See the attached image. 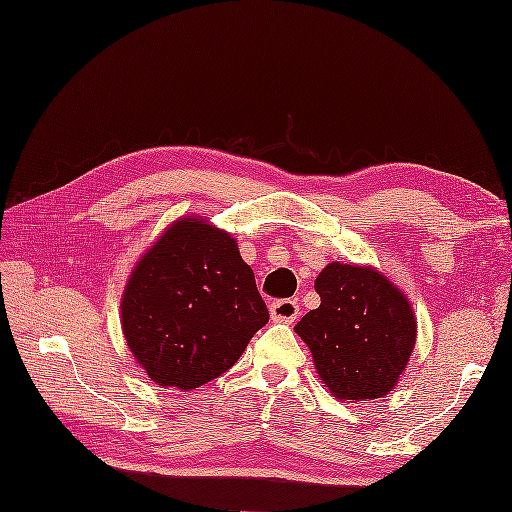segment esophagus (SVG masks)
Segmentation results:
<instances>
[{"mask_svg":"<svg viewBox=\"0 0 512 512\" xmlns=\"http://www.w3.org/2000/svg\"><path fill=\"white\" fill-rule=\"evenodd\" d=\"M299 314V303L292 299H281L270 305V316L275 323H294Z\"/></svg>","mask_w":512,"mask_h":512,"instance_id":"esophagus-1","label":"esophagus"}]
</instances>
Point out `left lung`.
I'll use <instances>...</instances> for the list:
<instances>
[{
	"mask_svg": "<svg viewBox=\"0 0 512 512\" xmlns=\"http://www.w3.org/2000/svg\"><path fill=\"white\" fill-rule=\"evenodd\" d=\"M314 288L320 305L294 331L310 347L323 384L336 399L388 395L417 340L406 296L377 270L338 261L320 272Z\"/></svg>",
	"mask_w": 512,
	"mask_h": 512,
	"instance_id": "obj_1",
	"label": "left lung"
}]
</instances>
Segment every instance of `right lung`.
<instances>
[{
	"label": "right lung",
	"mask_w": 512,
	"mask_h": 512,
	"mask_svg": "<svg viewBox=\"0 0 512 512\" xmlns=\"http://www.w3.org/2000/svg\"><path fill=\"white\" fill-rule=\"evenodd\" d=\"M255 275L229 233L183 218L130 275L122 327L152 382L192 390L227 373L268 323Z\"/></svg>",
	"instance_id": "obj_1"
}]
</instances>
